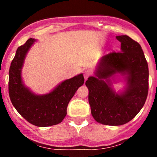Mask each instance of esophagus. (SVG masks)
<instances>
[{
  "mask_svg": "<svg viewBox=\"0 0 157 157\" xmlns=\"http://www.w3.org/2000/svg\"><path fill=\"white\" fill-rule=\"evenodd\" d=\"M90 71H86L84 73H83V76H84L85 80H87V78L90 76Z\"/></svg>",
  "mask_w": 157,
  "mask_h": 157,
  "instance_id": "obj_1",
  "label": "esophagus"
}]
</instances>
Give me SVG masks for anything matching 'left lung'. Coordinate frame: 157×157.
<instances>
[{
	"instance_id": "8db88e82",
	"label": "left lung",
	"mask_w": 157,
	"mask_h": 157,
	"mask_svg": "<svg viewBox=\"0 0 157 157\" xmlns=\"http://www.w3.org/2000/svg\"><path fill=\"white\" fill-rule=\"evenodd\" d=\"M121 52L104 55L95 72L86 81L91 113L97 122L121 125L132 120L143 108L148 94L149 70L141 46L129 36H118ZM117 72L126 77V90L116 94L110 77Z\"/></svg>"
}]
</instances>
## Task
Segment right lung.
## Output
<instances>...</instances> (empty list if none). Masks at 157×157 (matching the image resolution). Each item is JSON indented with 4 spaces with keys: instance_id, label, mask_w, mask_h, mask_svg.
Masks as SVG:
<instances>
[{
    "instance_id": "obj_1",
    "label": "right lung",
    "mask_w": 157,
    "mask_h": 157,
    "mask_svg": "<svg viewBox=\"0 0 157 157\" xmlns=\"http://www.w3.org/2000/svg\"><path fill=\"white\" fill-rule=\"evenodd\" d=\"M35 41L31 38L17 48L9 71V96L13 105L26 121L38 127H48L63 121L70 100L83 84L84 78L83 74H79L42 96L32 93L22 81L21 70L26 54Z\"/></svg>"
}]
</instances>
